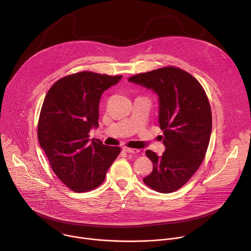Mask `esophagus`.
Instances as JSON below:
<instances>
[{"instance_id":"obj_1","label":"esophagus","mask_w":251,"mask_h":251,"mask_svg":"<svg viewBox=\"0 0 251 251\" xmlns=\"http://www.w3.org/2000/svg\"><path fill=\"white\" fill-rule=\"evenodd\" d=\"M122 149H123V151H125L126 153H132V154H136V153H139V152H140V150H138V149L128 148V147H125V146H124Z\"/></svg>"}]
</instances>
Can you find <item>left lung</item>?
<instances>
[{
	"label": "left lung",
	"mask_w": 251,
	"mask_h": 251,
	"mask_svg": "<svg viewBox=\"0 0 251 251\" xmlns=\"http://www.w3.org/2000/svg\"><path fill=\"white\" fill-rule=\"evenodd\" d=\"M128 80L159 97V124L166 150L162 156L146 151L154 168L143 181L159 193H173L190 180L204 159L212 123L207 96L193 75L175 66L139 74Z\"/></svg>",
	"instance_id": "obj_1"
}]
</instances>
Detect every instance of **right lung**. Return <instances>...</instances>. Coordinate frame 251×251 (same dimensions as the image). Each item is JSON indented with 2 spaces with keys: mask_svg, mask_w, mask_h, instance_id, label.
I'll use <instances>...</instances> for the list:
<instances>
[{
  "mask_svg": "<svg viewBox=\"0 0 251 251\" xmlns=\"http://www.w3.org/2000/svg\"><path fill=\"white\" fill-rule=\"evenodd\" d=\"M121 78L81 71L58 79L44 100L38 124L40 145L59 180L76 193L99 187L121 152L119 147L88 139L90 129L98 127L102 93Z\"/></svg>",
  "mask_w": 251,
  "mask_h": 251,
  "instance_id": "add662e5",
  "label": "right lung"
}]
</instances>
